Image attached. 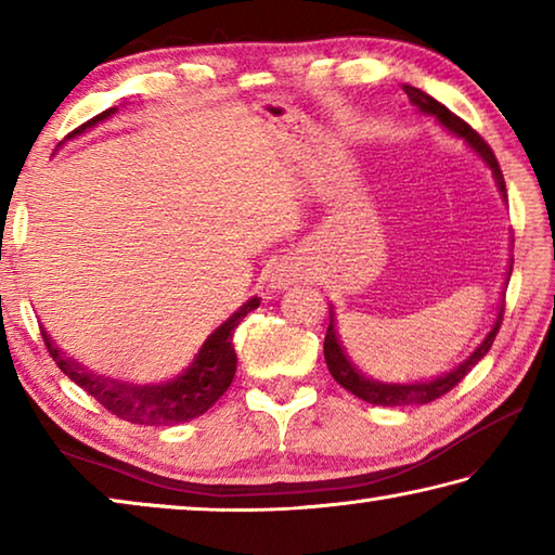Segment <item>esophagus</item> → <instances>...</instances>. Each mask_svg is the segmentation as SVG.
I'll list each match as a JSON object with an SVG mask.
<instances>
[{
	"label": "esophagus",
	"instance_id": "esophagus-1",
	"mask_svg": "<svg viewBox=\"0 0 555 555\" xmlns=\"http://www.w3.org/2000/svg\"><path fill=\"white\" fill-rule=\"evenodd\" d=\"M296 281V271L288 261H276L269 271V286L271 288H288Z\"/></svg>",
	"mask_w": 555,
	"mask_h": 555
}]
</instances>
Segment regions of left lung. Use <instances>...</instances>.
Returning a JSON list of instances; mask_svg holds the SVG:
<instances>
[{"label":"left lung","mask_w":555,"mask_h":555,"mask_svg":"<svg viewBox=\"0 0 555 555\" xmlns=\"http://www.w3.org/2000/svg\"><path fill=\"white\" fill-rule=\"evenodd\" d=\"M403 92H406L409 100L418 107V112H424V115H428V117H436L440 127L450 131L453 137L463 139V142L469 149H473V152L480 156L487 166H490V171L494 176V183H496V191H500V195L506 201L504 176L500 171V164H496L492 149L485 144V139L477 134L473 127L465 125L463 119L455 117L446 105H440L438 100L430 98L428 92L418 90V88H411V86H403ZM509 276H512V267H509V271H506V284H509ZM502 315H504V298H502L500 308H496V318L492 323V331L485 335V340L477 345L475 350L469 352L467 360L460 362L457 367L438 374V377H434V379H421V382H409V384H391V382L372 379L362 370H357V364L350 360V354L345 352L340 335H337L335 311L331 306V325H327L325 343H323L327 370H331L333 379L340 384V387H345L347 391H352L357 399H362L367 403H377V406H416V403H430V401H436L438 397H443V393H448L457 382H463L465 374L473 370L487 352H490L494 337H496V333H500Z\"/></svg>","instance_id":"obj_1"}]
</instances>
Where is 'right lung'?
Here are the masks:
<instances>
[{"mask_svg": "<svg viewBox=\"0 0 555 555\" xmlns=\"http://www.w3.org/2000/svg\"><path fill=\"white\" fill-rule=\"evenodd\" d=\"M115 112L117 107L105 109L95 119L75 129L70 137H80L82 131L109 119ZM259 300L261 298L251 296L247 304H242L228 321L205 337L198 354L193 357V362L181 374L158 384H131L92 372L65 354L53 343V337L46 333V327H41V333L61 372L68 374V379L86 389L90 397H95V401H100L109 413L139 426H173L203 416L230 389L234 372H237V352H234L232 345L234 327L242 323L244 315L259 308Z\"/></svg>", "mask_w": 555, "mask_h": 555, "instance_id": "right-lung-1", "label": "right lung"}]
</instances>
